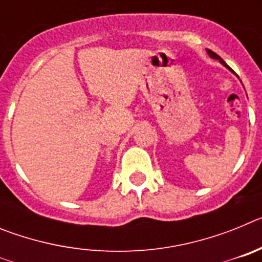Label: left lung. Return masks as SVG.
<instances>
[{"instance_id":"left-lung-1","label":"left lung","mask_w":262,"mask_h":262,"mask_svg":"<svg viewBox=\"0 0 262 262\" xmlns=\"http://www.w3.org/2000/svg\"><path fill=\"white\" fill-rule=\"evenodd\" d=\"M207 53H209V55H210V56L212 57V59H216V60H219V61H221L222 64H223V66H226V67H227V64H226V62L223 61V59H222V57L219 56V55H216V53H215V52H212L211 50H207Z\"/></svg>"}]
</instances>
